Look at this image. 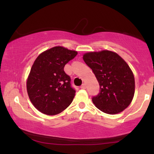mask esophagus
I'll list each match as a JSON object with an SVG mask.
<instances>
[{
  "instance_id": "obj_1",
  "label": "esophagus",
  "mask_w": 154,
  "mask_h": 154,
  "mask_svg": "<svg viewBox=\"0 0 154 154\" xmlns=\"http://www.w3.org/2000/svg\"><path fill=\"white\" fill-rule=\"evenodd\" d=\"M81 89H85V88H86V85H85V83L82 84V85L81 86Z\"/></svg>"
}]
</instances>
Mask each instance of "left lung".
I'll use <instances>...</instances> for the list:
<instances>
[{"mask_svg": "<svg viewBox=\"0 0 154 154\" xmlns=\"http://www.w3.org/2000/svg\"><path fill=\"white\" fill-rule=\"evenodd\" d=\"M83 59L100 86V92L92 98L95 106L108 114L122 112L132 102L135 89L128 64L116 52L106 50L86 52Z\"/></svg>", "mask_w": 154, "mask_h": 154, "instance_id": "left-lung-1", "label": "left lung"}]
</instances>
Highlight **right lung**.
<instances>
[{"label": "right lung", "instance_id": "add662e5", "mask_svg": "<svg viewBox=\"0 0 154 154\" xmlns=\"http://www.w3.org/2000/svg\"><path fill=\"white\" fill-rule=\"evenodd\" d=\"M77 54L75 50L55 46L35 59L27 78L26 90L29 100L40 112L57 115L72 102L75 91L64 67Z\"/></svg>", "mask_w": 154, "mask_h": 154}]
</instances>
